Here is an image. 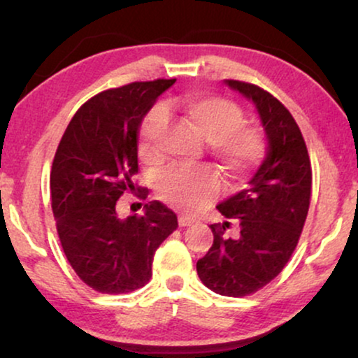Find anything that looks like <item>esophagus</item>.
Listing matches in <instances>:
<instances>
[{
  "label": "esophagus",
  "instance_id": "esophagus-1",
  "mask_svg": "<svg viewBox=\"0 0 358 358\" xmlns=\"http://www.w3.org/2000/svg\"><path fill=\"white\" fill-rule=\"evenodd\" d=\"M195 223V218H190L187 215H180L179 217V224L180 227H190V224Z\"/></svg>",
  "mask_w": 358,
  "mask_h": 358
}]
</instances>
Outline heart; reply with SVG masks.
<instances>
[{"instance_id": "heart-1", "label": "heart", "mask_w": 358, "mask_h": 358, "mask_svg": "<svg viewBox=\"0 0 358 358\" xmlns=\"http://www.w3.org/2000/svg\"><path fill=\"white\" fill-rule=\"evenodd\" d=\"M179 109L189 129L207 141L210 155L229 179H246L266 159V135L259 127L244 124L243 109L234 102L218 96L192 94L180 101ZM163 125L164 110L156 106L140 125V155L145 159L155 156V141ZM218 192L220 179L208 168L171 169L159 182L161 199L187 213L205 207Z\"/></svg>"}]
</instances>
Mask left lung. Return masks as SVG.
Returning <instances> with one entry per match:
<instances>
[{
  "mask_svg": "<svg viewBox=\"0 0 358 358\" xmlns=\"http://www.w3.org/2000/svg\"><path fill=\"white\" fill-rule=\"evenodd\" d=\"M256 104L268 140L267 156L249 187L218 205L229 222L210 224L213 244L197 261L207 288L224 296H246L272 282L290 261L305 227L311 199V161L300 127L271 92L251 83L224 80Z\"/></svg>",
  "mask_w": 358,
  "mask_h": 358,
  "instance_id": "1",
  "label": "left lung"
}]
</instances>
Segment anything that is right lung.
Here are the masks:
<instances>
[{
    "mask_svg": "<svg viewBox=\"0 0 358 358\" xmlns=\"http://www.w3.org/2000/svg\"><path fill=\"white\" fill-rule=\"evenodd\" d=\"M176 80L135 81L102 91L85 102L68 124L50 173L52 210L63 252L92 290L130 293L151 278L159 244L178 228V217L158 200L143 217L122 218L124 194L146 199L134 184L138 174V129L156 97Z\"/></svg>",
    "mask_w": 358,
    "mask_h": 358,
    "instance_id": "add662e5",
    "label": "right lung"
}]
</instances>
